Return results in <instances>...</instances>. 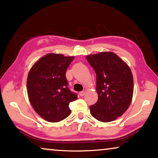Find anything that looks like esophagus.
<instances>
[{"mask_svg":"<svg viewBox=\"0 0 158 158\" xmlns=\"http://www.w3.org/2000/svg\"><path fill=\"white\" fill-rule=\"evenodd\" d=\"M85 91H81V92L79 93V95L81 96H85Z\"/></svg>","mask_w":158,"mask_h":158,"instance_id":"1","label":"esophagus"}]
</instances>
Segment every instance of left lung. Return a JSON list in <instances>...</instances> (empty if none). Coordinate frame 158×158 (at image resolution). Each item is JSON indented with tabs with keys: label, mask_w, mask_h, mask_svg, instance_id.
Returning <instances> with one entry per match:
<instances>
[{
	"label": "left lung",
	"mask_w": 158,
	"mask_h": 158,
	"mask_svg": "<svg viewBox=\"0 0 158 158\" xmlns=\"http://www.w3.org/2000/svg\"><path fill=\"white\" fill-rule=\"evenodd\" d=\"M96 74L98 99L90 106L97 120L109 122L119 117L130 105L133 96V77L129 66L116 54L103 52L86 57Z\"/></svg>",
	"instance_id": "left-lung-1"
}]
</instances>
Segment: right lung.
Here are the masks:
<instances>
[{"label": "right lung", "instance_id": "right-lung-1", "mask_svg": "<svg viewBox=\"0 0 158 158\" xmlns=\"http://www.w3.org/2000/svg\"><path fill=\"white\" fill-rule=\"evenodd\" d=\"M73 57L48 54L32 66L27 77V93L35 111L44 120L58 122L71 113L69 104L77 95L68 87L66 71Z\"/></svg>", "mask_w": 158, "mask_h": 158}]
</instances>
